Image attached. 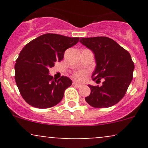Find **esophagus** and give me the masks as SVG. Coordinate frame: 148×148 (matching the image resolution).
<instances>
[{
    "mask_svg": "<svg viewBox=\"0 0 148 148\" xmlns=\"http://www.w3.org/2000/svg\"><path fill=\"white\" fill-rule=\"evenodd\" d=\"M73 86H76V87H81V84H77L76 82H73Z\"/></svg>",
    "mask_w": 148,
    "mask_h": 148,
    "instance_id": "obj_1",
    "label": "esophagus"
}]
</instances>
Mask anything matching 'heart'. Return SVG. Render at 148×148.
Segmentation results:
<instances>
[{
	"mask_svg": "<svg viewBox=\"0 0 148 148\" xmlns=\"http://www.w3.org/2000/svg\"><path fill=\"white\" fill-rule=\"evenodd\" d=\"M88 74V71L86 70H80V71H76L75 73H74L73 74V77L76 80L79 82L83 81L84 79L85 76Z\"/></svg>",
	"mask_w": 148,
	"mask_h": 148,
	"instance_id": "1",
	"label": "heart"
}]
</instances>
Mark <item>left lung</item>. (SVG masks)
I'll list each match as a JSON object with an SVG mask.
<instances>
[{
  "instance_id": "obj_1",
  "label": "left lung",
  "mask_w": 148,
  "mask_h": 148,
  "mask_svg": "<svg viewBox=\"0 0 148 148\" xmlns=\"http://www.w3.org/2000/svg\"><path fill=\"white\" fill-rule=\"evenodd\" d=\"M80 42L95 53L97 66L92 76L101 86L89 85L86 102L95 108H106L118 103L126 94L135 68L130 54L112 38L105 36L82 38Z\"/></svg>"
}]
</instances>
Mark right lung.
I'll return each mask as SVG.
<instances>
[{"instance_id":"1","label":"right lung","mask_w":148,"mask_h":148,"mask_svg":"<svg viewBox=\"0 0 148 148\" xmlns=\"http://www.w3.org/2000/svg\"><path fill=\"white\" fill-rule=\"evenodd\" d=\"M79 38L46 34L30 41L21 51L15 64V80L20 94L30 105L49 108L61 102L72 81L62 76L54 79L49 69L61 62L64 52L78 43Z\"/></svg>"}]
</instances>
